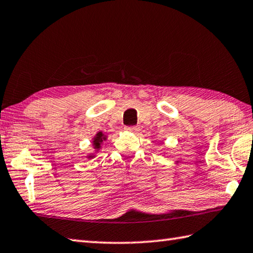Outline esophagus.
Wrapping results in <instances>:
<instances>
[{
    "label": "esophagus",
    "mask_w": 253,
    "mask_h": 253,
    "mask_svg": "<svg viewBox=\"0 0 253 253\" xmlns=\"http://www.w3.org/2000/svg\"><path fill=\"white\" fill-rule=\"evenodd\" d=\"M125 129L127 131H129V132H137L138 131V127H136V126H128V127H125Z\"/></svg>",
    "instance_id": "obj_1"
}]
</instances>
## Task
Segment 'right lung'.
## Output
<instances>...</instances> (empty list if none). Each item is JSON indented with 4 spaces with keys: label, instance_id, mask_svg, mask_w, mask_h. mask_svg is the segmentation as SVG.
<instances>
[{
    "label": "right lung",
    "instance_id": "add662e5",
    "mask_svg": "<svg viewBox=\"0 0 253 253\" xmlns=\"http://www.w3.org/2000/svg\"><path fill=\"white\" fill-rule=\"evenodd\" d=\"M107 140V136L104 133L103 131H98L96 132V135L93 137L92 139V146H93V149H94V152L90 153V155H87L86 158L87 159H93L94 157H95L96 153L101 150L102 148V143L104 141Z\"/></svg>",
    "mask_w": 253,
    "mask_h": 253
}]
</instances>
